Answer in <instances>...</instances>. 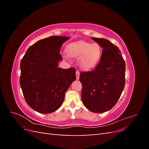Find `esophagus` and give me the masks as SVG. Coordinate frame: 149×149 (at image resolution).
<instances>
[{
	"mask_svg": "<svg viewBox=\"0 0 149 149\" xmlns=\"http://www.w3.org/2000/svg\"><path fill=\"white\" fill-rule=\"evenodd\" d=\"M79 74H80V72L77 70L76 71V79H79Z\"/></svg>",
	"mask_w": 149,
	"mask_h": 149,
	"instance_id": "obj_1",
	"label": "esophagus"
}]
</instances>
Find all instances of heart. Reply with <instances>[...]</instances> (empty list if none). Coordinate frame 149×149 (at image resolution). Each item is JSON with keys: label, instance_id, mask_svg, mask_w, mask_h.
<instances>
[{"label": "heart", "instance_id": "heart-1", "mask_svg": "<svg viewBox=\"0 0 149 149\" xmlns=\"http://www.w3.org/2000/svg\"><path fill=\"white\" fill-rule=\"evenodd\" d=\"M70 55L80 59V66L84 70L94 68L100 61L102 54L101 47L97 43L79 42L70 44L68 47Z\"/></svg>", "mask_w": 149, "mask_h": 149}]
</instances>
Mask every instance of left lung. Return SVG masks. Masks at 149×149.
<instances>
[{
    "mask_svg": "<svg viewBox=\"0 0 149 149\" xmlns=\"http://www.w3.org/2000/svg\"><path fill=\"white\" fill-rule=\"evenodd\" d=\"M92 39L103 50L95 68L80 73L81 100L88 110L101 113L112 109L119 100L125 86V63L115 45L106 39Z\"/></svg>",
    "mask_w": 149,
    "mask_h": 149,
    "instance_id": "8db88e82",
    "label": "left lung"
}]
</instances>
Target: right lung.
<instances>
[{"label": "right lung", "mask_w": 149, "mask_h": 149, "mask_svg": "<svg viewBox=\"0 0 149 149\" xmlns=\"http://www.w3.org/2000/svg\"><path fill=\"white\" fill-rule=\"evenodd\" d=\"M70 38L52 36L30 46L20 61V84L25 101L36 111L49 114L59 109L76 79L74 68L62 69L61 45Z\"/></svg>", "instance_id": "add662e5"}]
</instances>
